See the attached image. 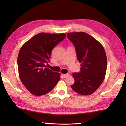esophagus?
<instances>
[{
  "label": "esophagus",
  "mask_w": 126,
  "mask_h": 126,
  "mask_svg": "<svg viewBox=\"0 0 126 126\" xmlns=\"http://www.w3.org/2000/svg\"><path fill=\"white\" fill-rule=\"evenodd\" d=\"M69 74H62V76L63 77H67L68 76H69Z\"/></svg>",
  "instance_id": "obj_1"
}]
</instances>
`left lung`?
Wrapping results in <instances>:
<instances>
[{
	"label": "left lung",
	"instance_id": "obj_1",
	"mask_svg": "<svg viewBox=\"0 0 126 126\" xmlns=\"http://www.w3.org/2000/svg\"><path fill=\"white\" fill-rule=\"evenodd\" d=\"M67 37L75 47L77 60L81 63L79 73L73 74L75 83L71 88L79 94H92L105 77L107 63L105 51L100 42L83 32L68 33Z\"/></svg>",
	"mask_w": 126,
	"mask_h": 126
}]
</instances>
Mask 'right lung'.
<instances>
[{
  "instance_id": "add662e5",
  "label": "right lung",
  "mask_w": 126,
  "mask_h": 126,
  "mask_svg": "<svg viewBox=\"0 0 126 126\" xmlns=\"http://www.w3.org/2000/svg\"><path fill=\"white\" fill-rule=\"evenodd\" d=\"M66 37L64 33H40L20 48L18 56L19 75L22 83L35 96L50 92L60 79V74L47 68L51 53L56 45Z\"/></svg>"
}]
</instances>
